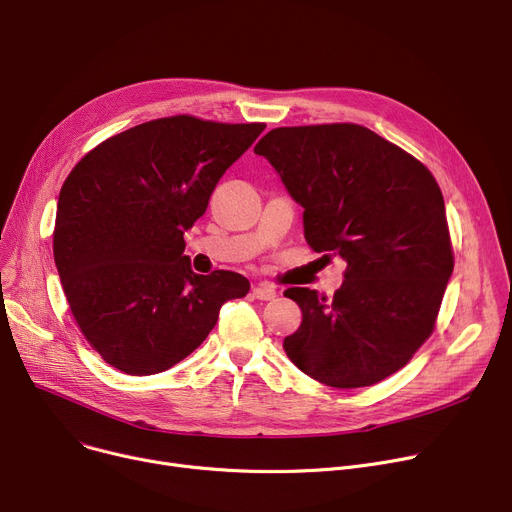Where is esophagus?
I'll return each instance as SVG.
<instances>
[{
    "label": "esophagus",
    "mask_w": 512,
    "mask_h": 512,
    "mask_svg": "<svg viewBox=\"0 0 512 512\" xmlns=\"http://www.w3.org/2000/svg\"><path fill=\"white\" fill-rule=\"evenodd\" d=\"M253 296L257 298V300H274L276 298V290L271 288L269 284H255L253 286Z\"/></svg>",
    "instance_id": "esophagus-1"
}]
</instances>
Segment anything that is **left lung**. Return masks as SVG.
<instances>
[{
    "mask_svg": "<svg viewBox=\"0 0 512 512\" xmlns=\"http://www.w3.org/2000/svg\"><path fill=\"white\" fill-rule=\"evenodd\" d=\"M304 208V238L348 267L333 298L288 288L302 311L284 339L311 379L356 389L403 368L430 337L453 274L445 199L430 170L356 123L278 127L255 146Z\"/></svg>",
    "mask_w": 512,
    "mask_h": 512,
    "instance_id": "8db88e82",
    "label": "left lung"
}]
</instances>
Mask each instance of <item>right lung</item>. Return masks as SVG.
Listing matches in <instances>:
<instances>
[{
    "label": "right lung",
    "mask_w": 512,
    "mask_h": 512,
    "mask_svg": "<svg viewBox=\"0 0 512 512\" xmlns=\"http://www.w3.org/2000/svg\"><path fill=\"white\" fill-rule=\"evenodd\" d=\"M263 129L154 119L98 144L65 179L55 265L80 331L107 364L131 377L168 370L201 346L226 300L249 292L234 271L195 274L183 234Z\"/></svg>",
    "instance_id": "right-lung-1"
}]
</instances>
